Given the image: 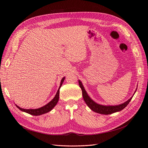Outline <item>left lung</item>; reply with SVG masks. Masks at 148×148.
Here are the masks:
<instances>
[{
	"label": "left lung",
	"mask_w": 148,
	"mask_h": 148,
	"mask_svg": "<svg viewBox=\"0 0 148 148\" xmlns=\"http://www.w3.org/2000/svg\"><path fill=\"white\" fill-rule=\"evenodd\" d=\"M79 87L81 88L82 90V94H83V97L84 101L86 103L87 106L90 108L92 110L95 112L96 113L101 114H104V115H109L113 114L115 112H119L120 110H123L125 107L129 104V102H130L132 100L133 96L130 98V99H128L127 101L125 102L123 104H121L120 105L117 106H103L99 104H97L94 101H92L90 97L88 96L86 90H85L84 86H83L82 83L80 82V80L78 81ZM135 91V92H136Z\"/></svg>",
	"instance_id": "left-lung-1"
}]
</instances>
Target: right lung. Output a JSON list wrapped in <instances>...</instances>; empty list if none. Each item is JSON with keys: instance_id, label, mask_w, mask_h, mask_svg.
<instances>
[{"instance_id": "right-lung-1", "label": "right lung", "mask_w": 148, "mask_h": 148, "mask_svg": "<svg viewBox=\"0 0 148 148\" xmlns=\"http://www.w3.org/2000/svg\"><path fill=\"white\" fill-rule=\"evenodd\" d=\"M64 79H65V77H64L62 79L59 89H58V91L56 93L55 97H53V99L51 101L49 102L48 104H47L46 105H45L44 106H42L41 107H40V108H39V109H25L21 108V107H18L17 105H16V106L20 110L25 112H26V113H28L29 114L33 115H36V116L40 115H42V114L49 112V111H51L53 108V107H54L56 106L58 101H59V89H60L61 86L62 85V83H63Z\"/></svg>"}]
</instances>
